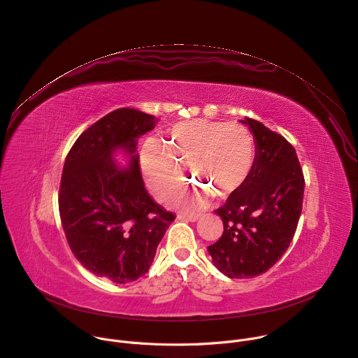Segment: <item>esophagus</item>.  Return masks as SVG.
I'll return each instance as SVG.
<instances>
[{"instance_id":"1","label":"esophagus","mask_w":358,"mask_h":358,"mask_svg":"<svg viewBox=\"0 0 358 358\" xmlns=\"http://www.w3.org/2000/svg\"><path fill=\"white\" fill-rule=\"evenodd\" d=\"M200 218V215L199 214H177V220H184V221H191V222H194V221H197Z\"/></svg>"}]
</instances>
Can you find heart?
Returning a JSON list of instances; mask_svg holds the SVG:
<instances>
[{
  "label": "heart",
  "mask_w": 358,
  "mask_h": 358,
  "mask_svg": "<svg viewBox=\"0 0 358 358\" xmlns=\"http://www.w3.org/2000/svg\"><path fill=\"white\" fill-rule=\"evenodd\" d=\"M254 162V140L244 125L191 120L173 125L166 144L150 138L140 152V167L148 189L159 200L182 182V170L217 197H230L245 182ZM194 187L181 192L176 204L184 208L206 201L208 192Z\"/></svg>",
  "instance_id": "heart-1"
}]
</instances>
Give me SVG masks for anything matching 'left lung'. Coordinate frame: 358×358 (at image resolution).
Here are the masks:
<instances>
[{
    "mask_svg": "<svg viewBox=\"0 0 358 358\" xmlns=\"http://www.w3.org/2000/svg\"><path fill=\"white\" fill-rule=\"evenodd\" d=\"M254 137L255 157L243 187L215 210L224 224L208 247L214 266L230 278H251L287 251L301 215L304 176L294 147L252 118L240 120Z\"/></svg>",
    "mask_w": 358,
    "mask_h": 358,
    "instance_id": "obj_1",
    "label": "left lung"
}]
</instances>
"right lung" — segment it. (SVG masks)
<instances>
[{
	"mask_svg": "<svg viewBox=\"0 0 358 358\" xmlns=\"http://www.w3.org/2000/svg\"><path fill=\"white\" fill-rule=\"evenodd\" d=\"M158 122L136 108H118L77 138L64 162L58 207L76 258L94 275L117 284L145 274L176 215L145 189L137 141ZM118 153L127 167L115 161Z\"/></svg>",
	"mask_w": 358,
	"mask_h": 358,
	"instance_id": "add662e5",
	"label": "right lung"
}]
</instances>
